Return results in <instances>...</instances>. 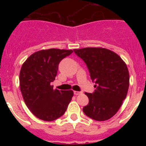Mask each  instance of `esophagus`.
Returning a JSON list of instances; mask_svg holds the SVG:
<instances>
[{
    "label": "esophagus",
    "mask_w": 146,
    "mask_h": 146,
    "mask_svg": "<svg viewBox=\"0 0 146 146\" xmlns=\"http://www.w3.org/2000/svg\"><path fill=\"white\" fill-rule=\"evenodd\" d=\"M82 92H80V91H74V95H79Z\"/></svg>",
    "instance_id": "1"
}]
</instances>
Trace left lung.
I'll return each mask as SVG.
<instances>
[{
    "label": "left lung",
    "mask_w": 146,
    "mask_h": 146,
    "mask_svg": "<svg viewBox=\"0 0 146 146\" xmlns=\"http://www.w3.org/2000/svg\"><path fill=\"white\" fill-rule=\"evenodd\" d=\"M84 60L96 88L93 94L85 93L88 104L82 109L89 118L98 121L111 118L126 99L129 74L126 63L115 52L102 47L74 49Z\"/></svg>",
    "instance_id": "1"
}]
</instances>
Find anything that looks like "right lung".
<instances>
[{"label":"right lung","mask_w":146,"mask_h":146,"mask_svg":"<svg viewBox=\"0 0 146 146\" xmlns=\"http://www.w3.org/2000/svg\"><path fill=\"white\" fill-rule=\"evenodd\" d=\"M72 50L47 49L31 55L20 72V91L26 106L35 116L52 121L64 114L74 92L53 89L51 82L57 75L60 60Z\"/></svg>","instance_id":"1"}]
</instances>
